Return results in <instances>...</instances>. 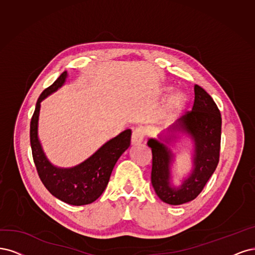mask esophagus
<instances>
[{
  "instance_id": "1",
  "label": "esophagus",
  "mask_w": 255,
  "mask_h": 255,
  "mask_svg": "<svg viewBox=\"0 0 255 255\" xmlns=\"http://www.w3.org/2000/svg\"><path fill=\"white\" fill-rule=\"evenodd\" d=\"M144 129L142 127H137L133 130L132 135H131V144L132 145H138L143 142L144 139Z\"/></svg>"
}]
</instances>
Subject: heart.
Returning a JSON list of instances; mask_svg holds the SVG:
<instances>
[{
	"label": "heart",
	"instance_id": "b5f03b06",
	"mask_svg": "<svg viewBox=\"0 0 255 255\" xmlns=\"http://www.w3.org/2000/svg\"><path fill=\"white\" fill-rule=\"evenodd\" d=\"M184 102V95L181 92H177L175 94H172L166 103L165 108H164V111L162 113L163 119H168L172 113H174L175 110H177L180 106L182 105Z\"/></svg>",
	"mask_w": 255,
	"mask_h": 255
}]
</instances>
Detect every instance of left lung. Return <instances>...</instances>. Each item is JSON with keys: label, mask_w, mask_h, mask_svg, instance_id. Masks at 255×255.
Here are the masks:
<instances>
[{"label": "left lung", "mask_w": 255, "mask_h": 255, "mask_svg": "<svg viewBox=\"0 0 255 255\" xmlns=\"http://www.w3.org/2000/svg\"><path fill=\"white\" fill-rule=\"evenodd\" d=\"M194 92L195 101L192 111L178 119L167 129L171 134L160 135L159 139L149 138L147 142L152 152L151 183L154 192L163 202L171 205L194 200L215 171L219 161L220 111L204 89L195 85ZM172 133L190 135L195 147L193 170L179 187L171 186L170 181V165L173 155L166 144L175 138Z\"/></svg>", "instance_id": "1"}]
</instances>
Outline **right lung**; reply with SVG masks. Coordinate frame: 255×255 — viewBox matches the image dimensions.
Masks as SVG:
<instances>
[{
    "label": "right lung",
    "mask_w": 255,
    "mask_h": 255,
    "mask_svg": "<svg viewBox=\"0 0 255 255\" xmlns=\"http://www.w3.org/2000/svg\"><path fill=\"white\" fill-rule=\"evenodd\" d=\"M68 73L63 72L55 83L39 96L30 122V146L41 181L56 198L72 205L92 203L100 197L109 182L119 158L130 146L131 130L126 129L109 139L83 163L70 168L57 167L48 161L38 137V121L41 102L65 83Z\"/></svg>",
    "instance_id": "right-lung-1"
}]
</instances>
